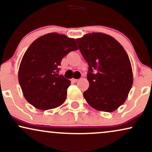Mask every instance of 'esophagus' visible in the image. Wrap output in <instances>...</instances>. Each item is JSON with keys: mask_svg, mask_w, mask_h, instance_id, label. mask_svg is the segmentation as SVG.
I'll use <instances>...</instances> for the list:
<instances>
[{"mask_svg": "<svg viewBox=\"0 0 152 152\" xmlns=\"http://www.w3.org/2000/svg\"><path fill=\"white\" fill-rule=\"evenodd\" d=\"M71 82H73V83H76V82L78 81V79H76V78H71Z\"/></svg>", "mask_w": 152, "mask_h": 152, "instance_id": "34e87169", "label": "esophagus"}]
</instances>
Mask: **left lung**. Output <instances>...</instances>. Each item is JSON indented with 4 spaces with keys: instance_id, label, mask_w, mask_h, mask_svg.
I'll use <instances>...</instances> for the list:
<instances>
[{
    "instance_id": "8db88e82",
    "label": "left lung",
    "mask_w": 152,
    "mask_h": 152,
    "mask_svg": "<svg viewBox=\"0 0 152 152\" xmlns=\"http://www.w3.org/2000/svg\"><path fill=\"white\" fill-rule=\"evenodd\" d=\"M76 41L89 66L90 86L83 97L97 110H115L125 102L133 83L127 52L113 37L100 32L87 34Z\"/></svg>"
}]
</instances>
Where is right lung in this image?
<instances>
[{
	"label": "right lung",
	"mask_w": 152,
	"mask_h": 152,
	"mask_svg": "<svg viewBox=\"0 0 152 152\" xmlns=\"http://www.w3.org/2000/svg\"><path fill=\"white\" fill-rule=\"evenodd\" d=\"M77 49L74 39L58 33L45 34L31 44L18 71V81L29 103L42 110L64 103L71 82L58 76V67L62 58Z\"/></svg>",
	"instance_id": "right-lung-1"
}]
</instances>
